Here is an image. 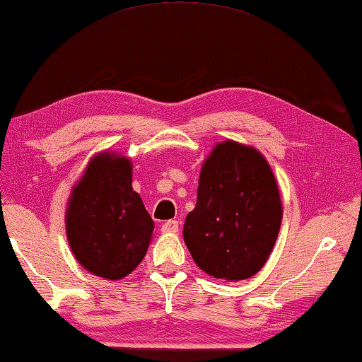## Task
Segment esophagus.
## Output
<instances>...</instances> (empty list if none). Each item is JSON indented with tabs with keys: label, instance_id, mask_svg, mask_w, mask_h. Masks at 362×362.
I'll use <instances>...</instances> for the list:
<instances>
[{
	"label": "esophagus",
	"instance_id": "obj_1",
	"mask_svg": "<svg viewBox=\"0 0 362 362\" xmlns=\"http://www.w3.org/2000/svg\"><path fill=\"white\" fill-rule=\"evenodd\" d=\"M177 229H180V222H177L176 219L166 221L165 224L161 226V230L163 232H177Z\"/></svg>",
	"mask_w": 362,
	"mask_h": 362
}]
</instances>
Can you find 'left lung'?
Masks as SVG:
<instances>
[{
  "instance_id": "left-lung-1",
  "label": "left lung",
  "mask_w": 362,
  "mask_h": 362,
  "mask_svg": "<svg viewBox=\"0 0 362 362\" xmlns=\"http://www.w3.org/2000/svg\"><path fill=\"white\" fill-rule=\"evenodd\" d=\"M281 222L279 187L259 151L219 143L202 166L196 207L182 237L199 269L214 279L255 275L274 249Z\"/></svg>"
}]
</instances>
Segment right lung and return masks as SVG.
I'll use <instances>...</instances> for the list:
<instances>
[{
  "label": "right lung",
  "mask_w": 362,
  "mask_h": 362,
  "mask_svg": "<svg viewBox=\"0 0 362 362\" xmlns=\"http://www.w3.org/2000/svg\"><path fill=\"white\" fill-rule=\"evenodd\" d=\"M67 239L92 274L107 280L127 276L146 255L155 222L132 187L127 158H93L69 201Z\"/></svg>",
  "instance_id": "right-lung-1"
}]
</instances>
